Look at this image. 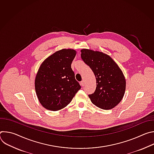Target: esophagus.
Returning a JSON list of instances; mask_svg holds the SVG:
<instances>
[{
	"label": "esophagus",
	"mask_w": 154,
	"mask_h": 154,
	"mask_svg": "<svg viewBox=\"0 0 154 154\" xmlns=\"http://www.w3.org/2000/svg\"><path fill=\"white\" fill-rule=\"evenodd\" d=\"M80 84H81V85L83 86H85V84H86V83H85V80H82V81L80 82Z\"/></svg>",
	"instance_id": "1"
}]
</instances>
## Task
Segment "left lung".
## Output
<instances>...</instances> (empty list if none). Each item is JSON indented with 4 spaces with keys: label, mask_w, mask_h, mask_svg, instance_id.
<instances>
[{
    "label": "left lung",
    "mask_w": 154,
    "mask_h": 154,
    "mask_svg": "<svg viewBox=\"0 0 154 154\" xmlns=\"http://www.w3.org/2000/svg\"><path fill=\"white\" fill-rule=\"evenodd\" d=\"M83 61L93 71L96 79V88L88 95L96 106L109 109L122 99L125 90L124 75L115 61L109 55L99 51L82 49Z\"/></svg>",
    "instance_id": "8db88e82"
}]
</instances>
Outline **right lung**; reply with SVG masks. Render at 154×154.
Here are the masks:
<instances>
[{
  "label": "right lung",
  "instance_id": "right-lung-1",
  "mask_svg": "<svg viewBox=\"0 0 154 154\" xmlns=\"http://www.w3.org/2000/svg\"><path fill=\"white\" fill-rule=\"evenodd\" d=\"M75 55L74 49H61L40 66L35 81V91L42 106L49 110L58 111L66 106L81 88L71 68Z\"/></svg>",
  "mask_w": 154,
  "mask_h": 154
}]
</instances>
